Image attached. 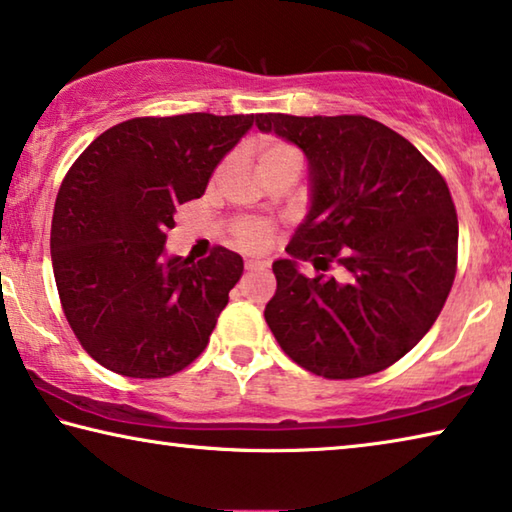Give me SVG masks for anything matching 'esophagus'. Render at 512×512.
<instances>
[{
    "mask_svg": "<svg viewBox=\"0 0 512 512\" xmlns=\"http://www.w3.org/2000/svg\"><path fill=\"white\" fill-rule=\"evenodd\" d=\"M268 262L266 259H246V271H262V268H266Z\"/></svg>",
    "mask_w": 512,
    "mask_h": 512,
    "instance_id": "esophagus-1",
    "label": "esophagus"
}]
</instances>
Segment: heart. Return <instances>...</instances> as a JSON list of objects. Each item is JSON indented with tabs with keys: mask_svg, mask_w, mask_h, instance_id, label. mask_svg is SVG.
I'll use <instances>...</instances> for the list:
<instances>
[{
	"mask_svg": "<svg viewBox=\"0 0 512 512\" xmlns=\"http://www.w3.org/2000/svg\"><path fill=\"white\" fill-rule=\"evenodd\" d=\"M287 164H298L300 155L291 144L275 140V137H264L257 142V169L259 173L273 171L277 167H287ZM235 244L246 250H257L264 246L268 237V225L259 219H239L232 228Z\"/></svg>",
	"mask_w": 512,
	"mask_h": 512,
	"instance_id": "1",
	"label": "heart"
}]
</instances>
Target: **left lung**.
<instances>
[{
	"label": "left lung",
	"mask_w": 512,
	"mask_h": 512,
	"mask_svg": "<svg viewBox=\"0 0 512 512\" xmlns=\"http://www.w3.org/2000/svg\"><path fill=\"white\" fill-rule=\"evenodd\" d=\"M305 153L309 210L264 318L280 348L314 375L366 377L413 350L443 309L456 275L458 219L443 176L400 133L361 115H257ZM300 261L341 281L307 278Z\"/></svg>",
	"instance_id": "8db88e82"
}]
</instances>
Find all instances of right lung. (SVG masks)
<instances>
[{
    "label": "right lung",
    "mask_w": 512,
    "mask_h": 512,
    "mask_svg": "<svg viewBox=\"0 0 512 512\" xmlns=\"http://www.w3.org/2000/svg\"><path fill=\"white\" fill-rule=\"evenodd\" d=\"M255 115L137 117L101 133L60 185L51 262L67 323L103 368L169 377L205 350L244 259L169 255L176 207L198 198Z\"/></svg>",
    "instance_id": "1"
}]
</instances>
